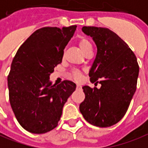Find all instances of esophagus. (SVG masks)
<instances>
[{
    "label": "esophagus",
    "mask_w": 148,
    "mask_h": 148,
    "mask_svg": "<svg viewBox=\"0 0 148 148\" xmlns=\"http://www.w3.org/2000/svg\"><path fill=\"white\" fill-rule=\"evenodd\" d=\"M81 88H82L81 85H79V84H77V89H81Z\"/></svg>",
    "instance_id": "obj_1"
}]
</instances>
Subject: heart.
I'll return each instance as SVG.
<instances>
[{
  "label": "heart",
  "instance_id": "b5f03b06",
  "mask_svg": "<svg viewBox=\"0 0 148 148\" xmlns=\"http://www.w3.org/2000/svg\"><path fill=\"white\" fill-rule=\"evenodd\" d=\"M78 46H79V48L82 50V52L83 53H86V52H88L89 50H91L92 49V45L90 42L89 41L87 38H80L78 39ZM72 76L74 77L75 80H80L82 77L81 73L79 72V71H74L72 72Z\"/></svg>",
  "mask_w": 148,
  "mask_h": 148
}]
</instances>
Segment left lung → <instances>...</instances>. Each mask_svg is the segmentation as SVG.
<instances>
[{"mask_svg":"<svg viewBox=\"0 0 148 148\" xmlns=\"http://www.w3.org/2000/svg\"><path fill=\"white\" fill-rule=\"evenodd\" d=\"M91 37L97 54L89 72L90 82L101 87L82 86L84 101L79 110L90 124L107 127L123 119L136 90L139 65L135 53L115 33L106 28L83 26Z\"/></svg>","mask_w":148,"mask_h":148,"instance_id":"left-lung-1","label":"left lung"}]
</instances>
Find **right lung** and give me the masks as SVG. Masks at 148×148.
I'll return each mask as SVG.
<instances>
[{"label": "right lung", "instance_id": "right-lung-1", "mask_svg": "<svg viewBox=\"0 0 148 148\" xmlns=\"http://www.w3.org/2000/svg\"><path fill=\"white\" fill-rule=\"evenodd\" d=\"M76 28L39 29L13 58L8 76L9 102L18 123L31 133L43 134L56 127L64 104L76 89L71 81L58 86L49 81Z\"/></svg>", "mask_w": 148, "mask_h": 148}]
</instances>
